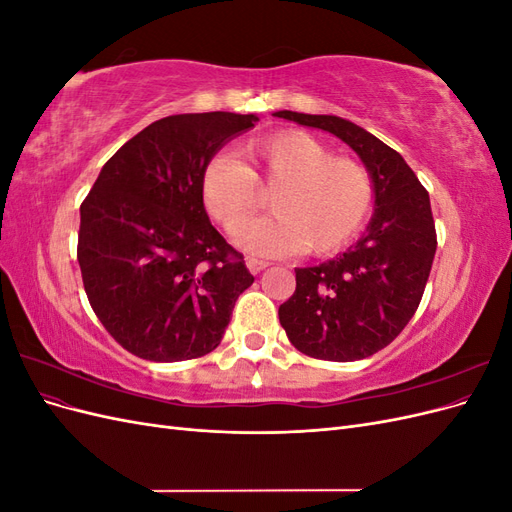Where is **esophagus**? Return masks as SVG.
<instances>
[{
    "label": "esophagus",
    "instance_id": "esophagus-1",
    "mask_svg": "<svg viewBox=\"0 0 512 512\" xmlns=\"http://www.w3.org/2000/svg\"><path fill=\"white\" fill-rule=\"evenodd\" d=\"M245 265H247V269H250V271L256 275V273H260V271H265V269L269 267V262L258 260V258H247Z\"/></svg>",
    "mask_w": 512,
    "mask_h": 512
}]
</instances>
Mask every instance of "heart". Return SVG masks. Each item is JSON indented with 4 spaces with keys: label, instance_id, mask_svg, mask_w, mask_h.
<instances>
[{
    "label": "heart",
    "instance_id": "heart-1",
    "mask_svg": "<svg viewBox=\"0 0 512 512\" xmlns=\"http://www.w3.org/2000/svg\"><path fill=\"white\" fill-rule=\"evenodd\" d=\"M241 162L211 158L200 177L205 211L235 232L259 206L258 189H271L274 215L237 232L243 250L262 256L329 254L365 222L374 200L367 168L350 158H331L318 138L284 130L245 143Z\"/></svg>",
    "mask_w": 512,
    "mask_h": 512
}]
</instances>
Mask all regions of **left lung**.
Masks as SVG:
<instances>
[{
  "label": "left lung",
  "mask_w": 512,
  "mask_h": 512,
  "mask_svg": "<svg viewBox=\"0 0 512 512\" xmlns=\"http://www.w3.org/2000/svg\"><path fill=\"white\" fill-rule=\"evenodd\" d=\"M275 117L344 141L374 185V215L363 237L316 267L294 269L297 290L280 322L299 352L324 361H359L404 331L421 303L436 256L429 194L395 149L335 115L277 111Z\"/></svg>",
  "instance_id": "1"
}]
</instances>
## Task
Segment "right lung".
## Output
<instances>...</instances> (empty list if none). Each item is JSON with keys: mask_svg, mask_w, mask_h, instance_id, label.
<instances>
[{"mask_svg": "<svg viewBox=\"0 0 512 512\" xmlns=\"http://www.w3.org/2000/svg\"><path fill=\"white\" fill-rule=\"evenodd\" d=\"M256 121L224 111L153 121L117 149L83 200L76 258L87 299L115 342L141 359L209 354L254 284L243 256L213 228L200 177Z\"/></svg>", "mask_w": 512, "mask_h": 512, "instance_id": "1", "label": "right lung"}]
</instances>
